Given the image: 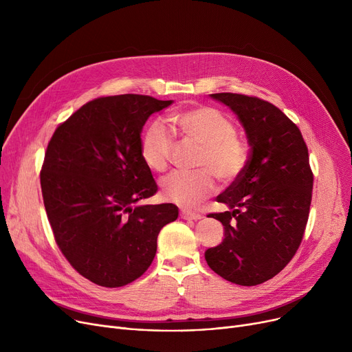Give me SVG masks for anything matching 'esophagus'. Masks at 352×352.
I'll use <instances>...</instances> for the list:
<instances>
[{
  "label": "esophagus",
  "mask_w": 352,
  "mask_h": 352,
  "mask_svg": "<svg viewBox=\"0 0 352 352\" xmlns=\"http://www.w3.org/2000/svg\"><path fill=\"white\" fill-rule=\"evenodd\" d=\"M181 218L187 219V221H198L201 219V215L197 212H190V211H181Z\"/></svg>",
  "instance_id": "esophagus-1"
}]
</instances>
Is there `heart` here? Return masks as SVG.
I'll return each instance as SVG.
<instances>
[{
    "label": "heart",
    "mask_w": 352,
    "mask_h": 352,
    "mask_svg": "<svg viewBox=\"0 0 352 352\" xmlns=\"http://www.w3.org/2000/svg\"><path fill=\"white\" fill-rule=\"evenodd\" d=\"M170 125L187 140L201 145L194 173H174L162 179L161 194L174 204L192 208L212 195L217 179L231 184L241 177L248 162V146L235 133L234 121L223 111L199 105L177 111L168 117ZM174 142L160 124H153L142 134L140 153L144 164L155 173L170 166Z\"/></svg>",
    "instance_id": "heart-1"
}]
</instances>
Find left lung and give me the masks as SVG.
<instances>
[{
    "mask_svg": "<svg viewBox=\"0 0 352 352\" xmlns=\"http://www.w3.org/2000/svg\"><path fill=\"white\" fill-rule=\"evenodd\" d=\"M211 98L243 124L250 158L244 173L217 197L230 211L210 214L224 226V239L206 251L210 268L244 285L275 276L297 252L308 221L314 175L300 128L268 101L232 92Z\"/></svg>",
    "mask_w": 352,
    "mask_h": 352,
    "instance_id": "1",
    "label": "left lung"
}]
</instances>
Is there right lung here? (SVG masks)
<instances>
[{
  "mask_svg": "<svg viewBox=\"0 0 352 352\" xmlns=\"http://www.w3.org/2000/svg\"><path fill=\"white\" fill-rule=\"evenodd\" d=\"M150 96L100 97L77 109L51 137L41 191L55 243L91 283L117 288L151 265L174 204L135 206L158 187L140 153L142 126L171 105Z\"/></svg>",
  "mask_w": 352,
  "mask_h": 352,
  "instance_id": "right-lung-1",
  "label": "right lung"
}]
</instances>
